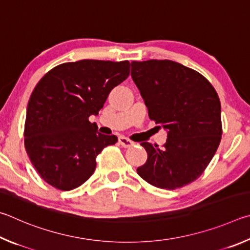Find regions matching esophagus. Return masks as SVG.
I'll return each mask as SVG.
<instances>
[{
  "label": "esophagus",
  "instance_id": "esophagus-1",
  "mask_svg": "<svg viewBox=\"0 0 250 250\" xmlns=\"http://www.w3.org/2000/svg\"><path fill=\"white\" fill-rule=\"evenodd\" d=\"M118 144H120V145L124 148H129L134 145V143L132 141H129L128 138L123 137V136L118 138Z\"/></svg>",
  "mask_w": 250,
  "mask_h": 250
}]
</instances>
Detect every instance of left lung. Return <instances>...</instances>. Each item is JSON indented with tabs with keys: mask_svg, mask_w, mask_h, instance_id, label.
I'll return each mask as SVG.
<instances>
[{
	"mask_svg": "<svg viewBox=\"0 0 250 250\" xmlns=\"http://www.w3.org/2000/svg\"><path fill=\"white\" fill-rule=\"evenodd\" d=\"M130 65L149 118L167 130L161 148L141 144L148 158L137 173L160 189L187 186L202 174L220 145L221 102L216 91L202 74L176 61L152 59Z\"/></svg>",
	"mask_w": 250,
	"mask_h": 250,
	"instance_id": "obj_1",
	"label": "left lung"
}]
</instances>
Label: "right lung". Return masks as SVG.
Wrapping results in <instances>:
<instances>
[{
    "label": "right lung",
    "instance_id": "add662e5",
    "mask_svg": "<svg viewBox=\"0 0 250 250\" xmlns=\"http://www.w3.org/2000/svg\"><path fill=\"white\" fill-rule=\"evenodd\" d=\"M129 74L128 61L84 59L51 69L35 86L26 111L25 147L41 177L70 191L94 172L95 158L115 135L98 132L96 116L109 92Z\"/></svg>",
    "mask_w": 250,
    "mask_h": 250
}]
</instances>
